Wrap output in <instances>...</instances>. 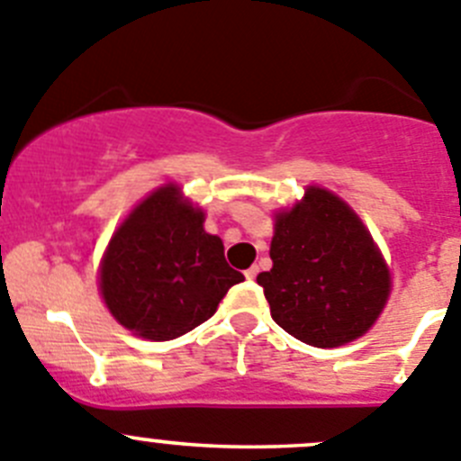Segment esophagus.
I'll return each mask as SVG.
<instances>
[{
  "mask_svg": "<svg viewBox=\"0 0 461 461\" xmlns=\"http://www.w3.org/2000/svg\"><path fill=\"white\" fill-rule=\"evenodd\" d=\"M257 273H259V268H257V267H250V268H248V271H246V277H248V280H255Z\"/></svg>",
  "mask_w": 461,
  "mask_h": 461,
  "instance_id": "esophagus-1",
  "label": "esophagus"
}]
</instances>
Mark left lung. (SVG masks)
<instances>
[{"instance_id": "left-lung-1", "label": "left lung", "mask_w": 461, "mask_h": 461, "mask_svg": "<svg viewBox=\"0 0 461 461\" xmlns=\"http://www.w3.org/2000/svg\"><path fill=\"white\" fill-rule=\"evenodd\" d=\"M271 259V271L257 276L271 317L321 349L360 338L391 294V273L370 231L323 188H308L301 204L276 215Z\"/></svg>"}]
</instances>
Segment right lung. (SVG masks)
<instances>
[{
    "label": "right lung",
    "mask_w": 461,
    "mask_h": 461,
    "mask_svg": "<svg viewBox=\"0 0 461 461\" xmlns=\"http://www.w3.org/2000/svg\"><path fill=\"white\" fill-rule=\"evenodd\" d=\"M243 282L225 246L204 231V213L165 185L112 236L101 267L105 305L140 338L174 339L213 317L231 285Z\"/></svg>",
    "instance_id": "add662e5"
}]
</instances>
